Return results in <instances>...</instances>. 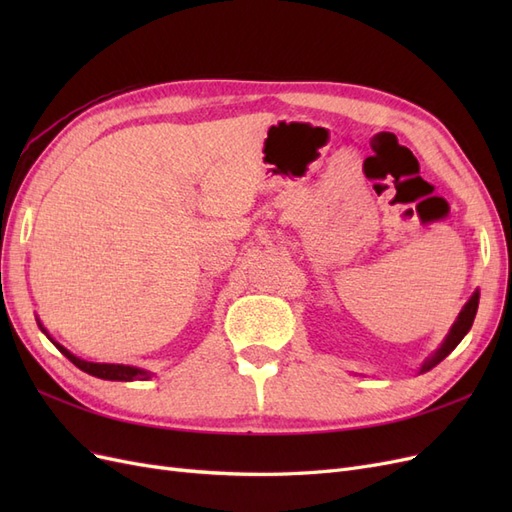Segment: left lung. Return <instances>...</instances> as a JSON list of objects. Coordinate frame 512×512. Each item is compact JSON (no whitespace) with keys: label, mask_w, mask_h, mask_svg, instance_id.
<instances>
[{"label":"left lung","mask_w":512,"mask_h":512,"mask_svg":"<svg viewBox=\"0 0 512 512\" xmlns=\"http://www.w3.org/2000/svg\"><path fill=\"white\" fill-rule=\"evenodd\" d=\"M476 309H478V292H474L472 297H470V301L466 303V307L461 309V314H459L457 322L453 324L451 333H448V337L444 339L442 348H440L436 354H433L431 359L421 367V374H425V371H429L431 367H436L442 359H446V356L451 354V352L457 348V344H459L461 339L466 337V333L472 329V322H474V316H476Z\"/></svg>","instance_id":"left-lung-1"}]
</instances>
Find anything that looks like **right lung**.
Listing matches in <instances>:
<instances>
[{
  "label": "right lung",
  "mask_w": 512,
  "mask_h": 512,
  "mask_svg": "<svg viewBox=\"0 0 512 512\" xmlns=\"http://www.w3.org/2000/svg\"><path fill=\"white\" fill-rule=\"evenodd\" d=\"M42 327V324H40ZM44 331V329H42ZM46 333V331H44ZM51 339V337H49ZM53 342V339H51ZM57 346V350L66 356V359H70L76 367L83 369L85 374L89 376H96V378H102V380H119V382H132V380H149L151 374L145 369H138V367H130V365H113V363H89V361H83L79 359V356H74L72 352H68L64 346L53 342Z\"/></svg>",
  "instance_id": "add662e5"
}]
</instances>
